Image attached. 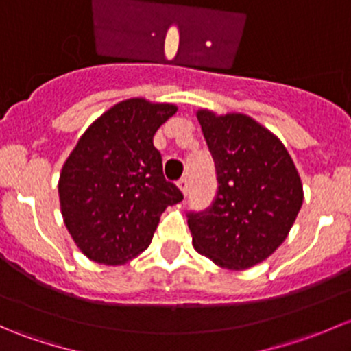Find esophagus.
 <instances>
[{
    "instance_id": "1",
    "label": "esophagus",
    "mask_w": 351,
    "mask_h": 351,
    "mask_svg": "<svg viewBox=\"0 0 351 351\" xmlns=\"http://www.w3.org/2000/svg\"><path fill=\"white\" fill-rule=\"evenodd\" d=\"M178 189L182 190L183 195H186V193H189V178H186V176H185V178L180 180V182H178Z\"/></svg>"
}]
</instances>
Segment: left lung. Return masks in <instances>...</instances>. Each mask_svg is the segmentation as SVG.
Masks as SVG:
<instances>
[{"label": "left lung", "mask_w": 351, "mask_h": 351, "mask_svg": "<svg viewBox=\"0 0 351 351\" xmlns=\"http://www.w3.org/2000/svg\"><path fill=\"white\" fill-rule=\"evenodd\" d=\"M197 119L219 190L207 212L189 214L193 247L217 267L246 270L285 241L302 207V182L282 141L246 113L198 108Z\"/></svg>", "instance_id": "left-lung-1"}]
</instances>
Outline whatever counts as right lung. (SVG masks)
<instances>
[{"label":"right lung","mask_w":351,"mask_h":351,"mask_svg":"<svg viewBox=\"0 0 351 351\" xmlns=\"http://www.w3.org/2000/svg\"><path fill=\"white\" fill-rule=\"evenodd\" d=\"M175 104L129 98L80 137L59 175L61 214L81 253L100 265L127 263L151 244L168 205L183 200L166 182L156 130Z\"/></svg>","instance_id":"1"}]
</instances>
